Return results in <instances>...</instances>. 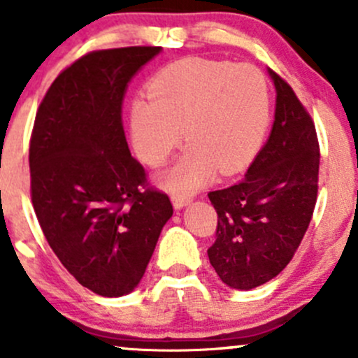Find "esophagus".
Returning <instances> with one entry per match:
<instances>
[{
	"mask_svg": "<svg viewBox=\"0 0 358 358\" xmlns=\"http://www.w3.org/2000/svg\"><path fill=\"white\" fill-rule=\"evenodd\" d=\"M187 204H189V197H183V196L173 197V206H175V209L183 208V206H187Z\"/></svg>",
	"mask_w": 358,
	"mask_h": 358,
	"instance_id": "obj_1",
	"label": "esophagus"
}]
</instances>
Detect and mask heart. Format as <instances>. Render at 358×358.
<instances>
[{
	"instance_id": "obj_1",
	"label": "heart",
	"mask_w": 358,
	"mask_h": 358,
	"mask_svg": "<svg viewBox=\"0 0 358 358\" xmlns=\"http://www.w3.org/2000/svg\"><path fill=\"white\" fill-rule=\"evenodd\" d=\"M149 102L133 103L131 135L150 168L168 161L182 142L189 149L162 176L178 196L208 183L216 169L234 175L258 156L270 126V90L249 64L187 57L159 69L147 85Z\"/></svg>"
}]
</instances>
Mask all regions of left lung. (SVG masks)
<instances>
[{"instance_id":"8db88e82","label":"left lung","mask_w":358,"mask_h":358,"mask_svg":"<svg viewBox=\"0 0 358 358\" xmlns=\"http://www.w3.org/2000/svg\"><path fill=\"white\" fill-rule=\"evenodd\" d=\"M275 121L241 182L208 194L218 215L209 263L234 289L279 275L301 244L319 192L320 149L312 115L292 88L270 71Z\"/></svg>"}]
</instances>
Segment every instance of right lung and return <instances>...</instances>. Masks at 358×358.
Masks as SVG:
<instances>
[{
	"mask_svg": "<svg viewBox=\"0 0 358 358\" xmlns=\"http://www.w3.org/2000/svg\"><path fill=\"white\" fill-rule=\"evenodd\" d=\"M161 46L95 50L64 69L36 112L29 142L31 199L67 272L100 296L128 294L171 218L121 121L129 79Z\"/></svg>",
	"mask_w": 358,
	"mask_h": 358,
	"instance_id": "add662e5",
	"label": "right lung"
}]
</instances>
